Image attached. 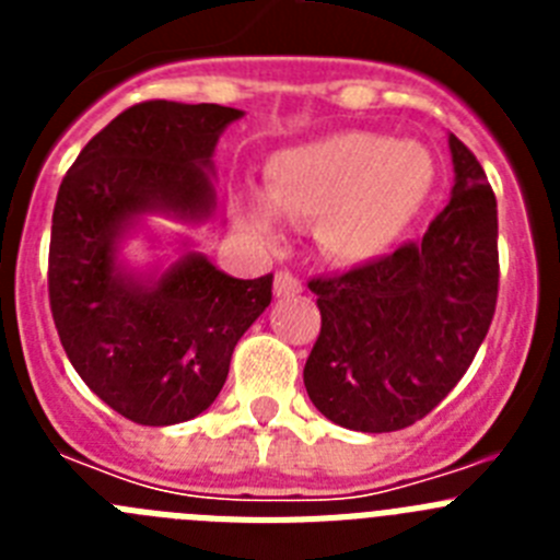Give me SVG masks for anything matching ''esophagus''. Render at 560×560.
<instances>
[{"label":"esophagus","instance_id":"obj_1","mask_svg":"<svg viewBox=\"0 0 560 560\" xmlns=\"http://www.w3.org/2000/svg\"><path fill=\"white\" fill-rule=\"evenodd\" d=\"M303 291V283H300V277L291 275V271H277L275 275V294L277 296H294Z\"/></svg>","mask_w":560,"mask_h":560}]
</instances>
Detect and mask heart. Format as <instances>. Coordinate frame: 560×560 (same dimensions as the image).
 <instances>
[{
    "label": "heart",
    "mask_w": 560,
    "mask_h": 560,
    "mask_svg": "<svg viewBox=\"0 0 560 560\" xmlns=\"http://www.w3.org/2000/svg\"><path fill=\"white\" fill-rule=\"evenodd\" d=\"M432 160L415 142L368 131H339L277 153L266 171L271 210L294 224L316 221L323 249L341 264H361L407 230L432 190ZM271 210L244 205V221L269 237Z\"/></svg>",
    "instance_id": "b5f03b06"
}]
</instances>
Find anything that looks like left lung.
<instances>
[{
	"instance_id": "left-lung-1",
	"label": "left lung",
	"mask_w": 560,
	"mask_h": 560,
	"mask_svg": "<svg viewBox=\"0 0 560 560\" xmlns=\"http://www.w3.org/2000/svg\"><path fill=\"white\" fill-rule=\"evenodd\" d=\"M454 190L420 241L341 275L311 277L323 316L303 381L353 432H398L446 398L491 328L499 294L497 196L452 133Z\"/></svg>"
}]
</instances>
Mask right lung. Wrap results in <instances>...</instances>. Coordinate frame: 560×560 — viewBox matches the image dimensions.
Listing matches in <instances>:
<instances>
[{"instance_id":"add662e5","label":"right lung","mask_w":560,"mask_h":560,"mask_svg":"<svg viewBox=\"0 0 560 560\" xmlns=\"http://www.w3.org/2000/svg\"><path fill=\"white\" fill-rule=\"evenodd\" d=\"M244 112L145 101L117 114L58 187L49 235V311L72 368L114 412L171 427L219 398L237 339L271 303V275L235 280L187 255L156 285L114 269V237L148 210L205 219V167Z\"/></svg>"}]
</instances>
